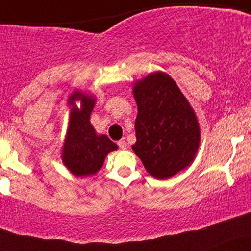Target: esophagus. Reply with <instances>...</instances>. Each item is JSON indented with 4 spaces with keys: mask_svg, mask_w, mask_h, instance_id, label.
Wrapping results in <instances>:
<instances>
[{
    "mask_svg": "<svg viewBox=\"0 0 251 251\" xmlns=\"http://www.w3.org/2000/svg\"><path fill=\"white\" fill-rule=\"evenodd\" d=\"M118 146H119L120 149H126V146H127V143H126V140H125V138H123V139H120V140H118Z\"/></svg>",
    "mask_w": 251,
    "mask_h": 251,
    "instance_id": "1",
    "label": "esophagus"
}]
</instances>
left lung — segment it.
<instances>
[{
	"label": "left lung",
	"mask_w": 251,
	"mask_h": 251,
	"mask_svg": "<svg viewBox=\"0 0 251 251\" xmlns=\"http://www.w3.org/2000/svg\"><path fill=\"white\" fill-rule=\"evenodd\" d=\"M133 89L138 114L132 149L150 175L166 179L194 160L200 145L197 118L165 73L150 74Z\"/></svg>",
	"instance_id": "left-lung-1"
}]
</instances>
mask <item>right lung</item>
Returning a JSON list of instances; mask_svg holds the SVG:
<instances>
[{
	"label": "right lung",
	"instance_id": "right-lung-1",
	"mask_svg": "<svg viewBox=\"0 0 251 251\" xmlns=\"http://www.w3.org/2000/svg\"><path fill=\"white\" fill-rule=\"evenodd\" d=\"M81 100L82 109L72 108L71 124L62 151V160L70 171L77 177L93 175L101 169L103 159L118 146L106 135H97L89 123V114L94 107L92 97L75 92L70 103Z\"/></svg>",
	"mask_w": 251,
	"mask_h": 251
}]
</instances>
